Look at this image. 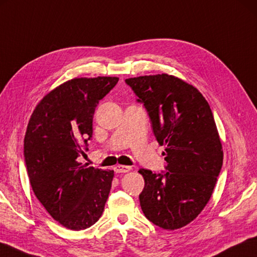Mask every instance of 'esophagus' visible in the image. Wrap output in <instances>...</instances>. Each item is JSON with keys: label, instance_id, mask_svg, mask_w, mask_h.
I'll use <instances>...</instances> for the list:
<instances>
[{"label": "esophagus", "instance_id": "obj_1", "mask_svg": "<svg viewBox=\"0 0 257 257\" xmlns=\"http://www.w3.org/2000/svg\"><path fill=\"white\" fill-rule=\"evenodd\" d=\"M132 170V167L130 166H125V165H116L114 166V172L115 173H127Z\"/></svg>", "mask_w": 257, "mask_h": 257}]
</instances>
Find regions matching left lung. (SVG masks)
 Segmentation results:
<instances>
[{"instance_id":"left-lung-1","label":"left lung","mask_w":257,"mask_h":257,"mask_svg":"<svg viewBox=\"0 0 257 257\" xmlns=\"http://www.w3.org/2000/svg\"><path fill=\"white\" fill-rule=\"evenodd\" d=\"M144 103L158 144L165 146L166 172L141 169L145 216L163 229L188 225L211 198L223 153L212 111L194 86L167 74L127 78Z\"/></svg>"}]
</instances>
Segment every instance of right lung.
<instances>
[{"label": "right lung", "mask_w": 257, "mask_h": 257, "mask_svg": "<svg viewBox=\"0 0 257 257\" xmlns=\"http://www.w3.org/2000/svg\"><path fill=\"white\" fill-rule=\"evenodd\" d=\"M118 77L73 78L44 96L31 114L25 136V162L34 193L60 225L82 230L99 220L114 173L82 165L81 144L93 135L99 101ZM87 151V147L85 148Z\"/></svg>", "instance_id": "1"}]
</instances>
